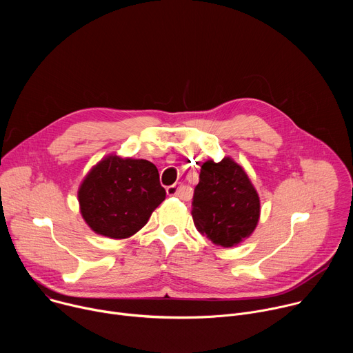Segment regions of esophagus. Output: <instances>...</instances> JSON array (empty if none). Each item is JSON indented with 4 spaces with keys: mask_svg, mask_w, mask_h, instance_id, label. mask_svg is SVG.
<instances>
[{
    "mask_svg": "<svg viewBox=\"0 0 353 353\" xmlns=\"http://www.w3.org/2000/svg\"><path fill=\"white\" fill-rule=\"evenodd\" d=\"M180 188H181V184H180V183H177V184L169 185V187L166 188V192H168V195L174 196V195H179V194H180Z\"/></svg>",
    "mask_w": 353,
    "mask_h": 353,
    "instance_id": "obj_1",
    "label": "esophagus"
}]
</instances>
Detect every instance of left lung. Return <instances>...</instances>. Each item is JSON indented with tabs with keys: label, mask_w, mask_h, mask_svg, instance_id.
Here are the masks:
<instances>
[{
	"label": "left lung",
	"mask_w": 353,
	"mask_h": 353,
	"mask_svg": "<svg viewBox=\"0 0 353 353\" xmlns=\"http://www.w3.org/2000/svg\"><path fill=\"white\" fill-rule=\"evenodd\" d=\"M196 230L214 244L233 247L254 232L260 219V198L248 176L230 158L201 166L192 196Z\"/></svg>",
	"instance_id": "1"
}]
</instances>
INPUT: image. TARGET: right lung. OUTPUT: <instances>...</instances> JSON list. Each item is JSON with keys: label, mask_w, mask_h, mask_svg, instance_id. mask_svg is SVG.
<instances>
[{"label": "right lung", "mask_w": 353, "mask_h": 353, "mask_svg": "<svg viewBox=\"0 0 353 353\" xmlns=\"http://www.w3.org/2000/svg\"><path fill=\"white\" fill-rule=\"evenodd\" d=\"M165 196L154 163L117 155L93 166L78 191L81 214L88 226L110 239L135 234Z\"/></svg>", "instance_id": "add662e5"}]
</instances>
